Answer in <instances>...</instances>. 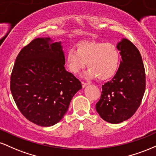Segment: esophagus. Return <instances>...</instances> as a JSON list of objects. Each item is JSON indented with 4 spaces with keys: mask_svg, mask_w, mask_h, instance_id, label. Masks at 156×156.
I'll use <instances>...</instances> for the list:
<instances>
[{
    "mask_svg": "<svg viewBox=\"0 0 156 156\" xmlns=\"http://www.w3.org/2000/svg\"><path fill=\"white\" fill-rule=\"evenodd\" d=\"M81 83H82V87H83V88H84V87L88 84V83H87V82H83V81H82Z\"/></svg>",
    "mask_w": 156,
    "mask_h": 156,
    "instance_id": "obj_1",
    "label": "esophagus"
}]
</instances>
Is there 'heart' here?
<instances>
[{
	"label": "heart",
	"instance_id": "heart-1",
	"mask_svg": "<svg viewBox=\"0 0 156 156\" xmlns=\"http://www.w3.org/2000/svg\"><path fill=\"white\" fill-rule=\"evenodd\" d=\"M66 64L71 73L76 74L89 67L86 75L100 80L112 78L119 64V52L111 42L84 40L78 42L77 50L70 48L66 53Z\"/></svg>",
	"mask_w": 156,
	"mask_h": 156
}]
</instances>
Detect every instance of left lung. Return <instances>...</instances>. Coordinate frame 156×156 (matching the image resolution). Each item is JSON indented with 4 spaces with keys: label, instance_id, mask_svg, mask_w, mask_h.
<instances>
[{
    "label": "left lung",
    "instance_id": "obj_1",
    "mask_svg": "<svg viewBox=\"0 0 156 156\" xmlns=\"http://www.w3.org/2000/svg\"><path fill=\"white\" fill-rule=\"evenodd\" d=\"M117 49L122 60L112 80L102 86L96 110L103 120L117 124L127 120L140 106L146 86L145 70L139 50L123 39Z\"/></svg>",
    "mask_w": 156,
    "mask_h": 156
}]
</instances>
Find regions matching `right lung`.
Instances as JSON below:
<instances>
[{
	"instance_id": "obj_1",
	"label": "right lung",
	"mask_w": 156,
	"mask_h": 156,
	"mask_svg": "<svg viewBox=\"0 0 156 156\" xmlns=\"http://www.w3.org/2000/svg\"><path fill=\"white\" fill-rule=\"evenodd\" d=\"M61 42L33 39L21 50L11 74L10 89L17 108L28 120L49 127L67 112L81 83L64 67Z\"/></svg>"
}]
</instances>
